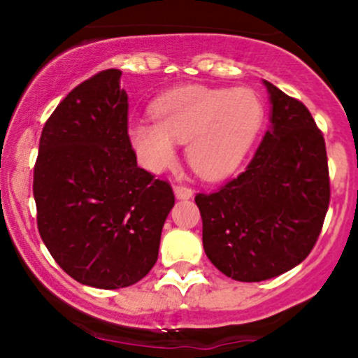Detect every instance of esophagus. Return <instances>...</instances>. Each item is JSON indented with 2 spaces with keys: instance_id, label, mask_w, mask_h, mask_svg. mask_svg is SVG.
<instances>
[{
  "instance_id": "1",
  "label": "esophagus",
  "mask_w": 358,
  "mask_h": 358,
  "mask_svg": "<svg viewBox=\"0 0 358 358\" xmlns=\"http://www.w3.org/2000/svg\"><path fill=\"white\" fill-rule=\"evenodd\" d=\"M175 196L178 197V199H190V197L194 196V190L190 189V187L180 183V185L175 187Z\"/></svg>"
}]
</instances>
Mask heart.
<instances>
[{
	"label": "heart",
	"mask_w": 358,
	"mask_h": 358,
	"mask_svg": "<svg viewBox=\"0 0 358 358\" xmlns=\"http://www.w3.org/2000/svg\"><path fill=\"white\" fill-rule=\"evenodd\" d=\"M156 121L136 119L128 136L136 159L149 171H162L176 159L175 143H187L197 175L216 180L236 171L262 129L265 109L255 92L183 86L152 103Z\"/></svg>",
	"instance_id": "obj_1"
}]
</instances>
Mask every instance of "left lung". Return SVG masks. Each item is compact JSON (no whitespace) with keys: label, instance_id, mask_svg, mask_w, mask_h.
<instances>
[{"label":"left lung","instance_id":"obj_1","mask_svg":"<svg viewBox=\"0 0 358 358\" xmlns=\"http://www.w3.org/2000/svg\"><path fill=\"white\" fill-rule=\"evenodd\" d=\"M272 128L249 164L211 194H197L202 244L213 265L241 282L294 268L310 255L331 199L324 135L299 100L265 81Z\"/></svg>","mask_w":358,"mask_h":358}]
</instances>
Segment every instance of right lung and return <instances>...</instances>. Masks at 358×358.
Segmentation results:
<instances>
[{
  "label": "right lung",
  "instance_id": "add662e5",
  "mask_svg": "<svg viewBox=\"0 0 358 358\" xmlns=\"http://www.w3.org/2000/svg\"><path fill=\"white\" fill-rule=\"evenodd\" d=\"M121 71L76 86L39 138L34 164L38 230L60 268L99 289L138 282L157 262L175 194L136 166Z\"/></svg>",
  "mask_w": 358,
  "mask_h": 358
}]
</instances>
